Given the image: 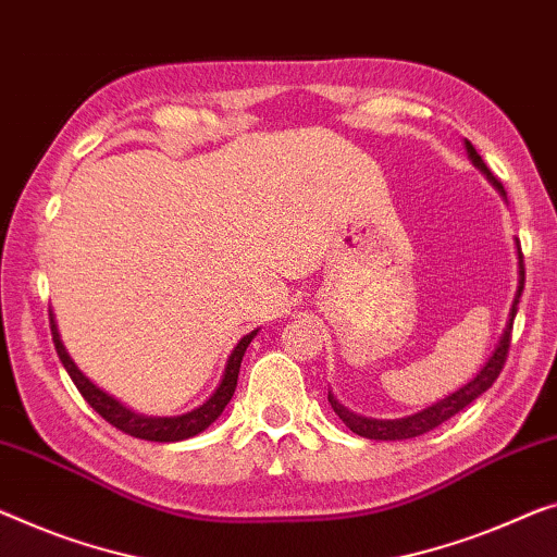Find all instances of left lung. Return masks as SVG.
<instances>
[{
	"label": "left lung",
	"instance_id": "obj_1",
	"mask_svg": "<svg viewBox=\"0 0 557 557\" xmlns=\"http://www.w3.org/2000/svg\"><path fill=\"white\" fill-rule=\"evenodd\" d=\"M465 147H468V154L470 160L475 168L485 174L487 180L493 182V185L500 189V193L505 195V189L500 182H497L495 174L491 172V168L483 162V157L478 154V149L472 147L470 143H465ZM518 264H520V280H518V293H516V300H512V307H510V318H508V325H505L503 330V337L500 343H497L495 352L491 355V360L485 362V368L478 372L475 377L470 380L468 385L455 389L453 395L443 397V400L430 405L428 410H420L414 414H408V418H397V420H372V418H362V414H355L347 408H343L335 397H332V393H327V400L332 405V410H335L339 414V420L345 422L347 428L352 430L355 435L360 437H368V440H410V437H418V435H425L430 433V430H435L437 425H443L445 420H450L453 414H458L462 408H468V405L472 400H478L480 395L485 393L487 387H493V383L497 380V375H500L503 364L505 360H508V350H510V335H512V322H516V312H518V302H520V295H522V287H525V264H522V252H518Z\"/></svg>",
	"mask_w": 557,
	"mask_h": 557
}]
</instances>
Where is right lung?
<instances>
[{
	"instance_id": "obj_1",
	"label": "right lung",
	"mask_w": 557,
	"mask_h": 557,
	"mask_svg": "<svg viewBox=\"0 0 557 557\" xmlns=\"http://www.w3.org/2000/svg\"><path fill=\"white\" fill-rule=\"evenodd\" d=\"M49 325H52V339H54L57 355H60L64 370L70 372L72 383L77 385L82 397L92 405V410H97L107 422H110V425L122 430V433L139 437V440H152V443H180V440L195 437L220 418L222 410H225L227 403L232 400V395H235L239 364H243L247 345H250L257 335V330H252L250 335H245L243 339H239L235 350L230 352L227 364H225V375H222L220 387L210 395V400L185 414H177V418H145V414L132 412L129 408H124L122 403L114 400V397H110L107 393H102L97 385L89 383V380L79 372L77 364L72 362L70 355H66L52 312H49Z\"/></svg>"
}]
</instances>
